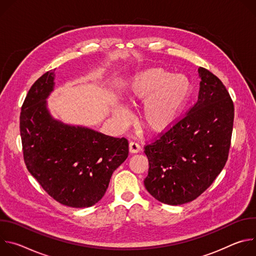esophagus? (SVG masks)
<instances>
[{"instance_id":"34e87169","label":"esophagus","mask_w":256,"mask_h":256,"mask_svg":"<svg viewBox=\"0 0 256 256\" xmlns=\"http://www.w3.org/2000/svg\"><path fill=\"white\" fill-rule=\"evenodd\" d=\"M140 150V146L136 142H130V153H138Z\"/></svg>"}]
</instances>
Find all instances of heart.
<instances>
[{
    "label": "heart",
    "instance_id": "1",
    "mask_svg": "<svg viewBox=\"0 0 256 256\" xmlns=\"http://www.w3.org/2000/svg\"><path fill=\"white\" fill-rule=\"evenodd\" d=\"M192 90V82L186 76L173 75L162 68H150L130 80L126 93L132 106L144 103L140 110L144 126L150 132H161L176 122ZM114 114L122 124L130 118L126 109L120 105L114 109Z\"/></svg>",
    "mask_w": 256,
    "mask_h": 256
}]
</instances>
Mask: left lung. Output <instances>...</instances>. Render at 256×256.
<instances>
[{
	"label": "left lung",
	"mask_w": 256,
	"mask_h": 256,
	"mask_svg": "<svg viewBox=\"0 0 256 256\" xmlns=\"http://www.w3.org/2000/svg\"><path fill=\"white\" fill-rule=\"evenodd\" d=\"M200 92L186 116L152 144L144 184L157 200L171 206L200 196L223 170L229 154L234 104L222 81L198 68Z\"/></svg>",
	"instance_id": "1"
}]
</instances>
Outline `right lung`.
Listing matches in <instances>:
<instances>
[{
    "label": "right lung",
    "instance_id": "add662e5",
    "mask_svg": "<svg viewBox=\"0 0 256 256\" xmlns=\"http://www.w3.org/2000/svg\"><path fill=\"white\" fill-rule=\"evenodd\" d=\"M50 70L28 91L20 114L26 167L56 202L88 208L104 196L114 171L128 156V142L52 116L46 99L54 91Z\"/></svg>",
    "mask_w": 256,
    "mask_h": 256
}]
</instances>
